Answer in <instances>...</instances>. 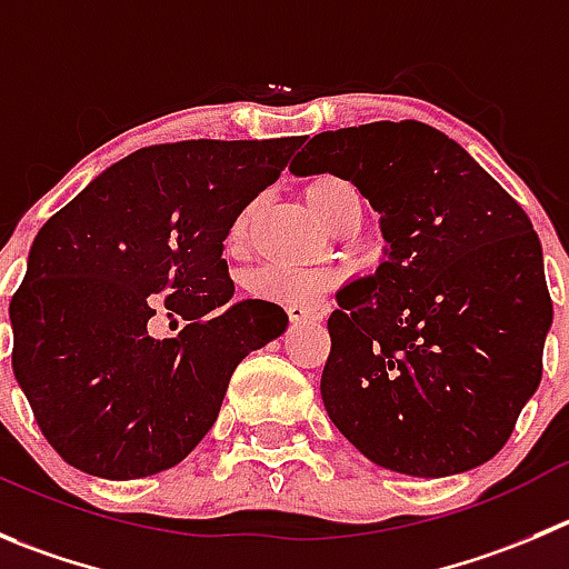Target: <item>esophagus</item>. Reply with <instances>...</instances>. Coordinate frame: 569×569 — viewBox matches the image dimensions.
<instances>
[{"label":"esophagus","mask_w":569,"mask_h":569,"mask_svg":"<svg viewBox=\"0 0 569 569\" xmlns=\"http://www.w3.org/2000/svg\"><path fill=\"white\" fill-rule=\"evenodd\" d=\"M288 316H290V321H296V323L318 321V318H321V310H316V307H307V305H290Z\"/></svg>","instance_id":"34e87169"}]
</instances>
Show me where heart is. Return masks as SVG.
<instances>
[{"label": "heart", "mask_w": 569, "mask_h": 569, "mask_svg": "<svg viewBox=\"0 0 569 569\" xmlns=\"http://www.w3.org/2000/svg\"><path fill=\"white\" fill-rule=\"evenodd\" d=\"M307 203L316 209V214L327 223H332L335 214L357 200L355 187H351L346 178L338 176H318L307 183L305 189ZM253 214V203L251 207L242 209L240 214L234 218L229 229V242L231 246H240L246 240L248 223H251ZM335 281H338V273L323 268H290V264H262V268L253 270L248 276V290H251L257 299H268V301H281V305H310L316 301L318 296L327 293L329 288H335Z\"/></svg>", "instance_id": "heart-1"}]
</instances>
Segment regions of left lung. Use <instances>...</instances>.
Wrapping results in <instances>:
<instances>
[{"instance_id":"obj_1","label":"left lung","mask_w":569,"mask_h":569,"mask_svg":"<svg viewBox=\"0 0 569 569\" xmlns=\"http://www.w3.org/2000/svg\"><path fill=\"white\" fill-rule=\"evenodd\" d=\"M346 178L380 212L375 276L329 316L321 397L377 467L447 478L506 447L553 323L542 246L517 200L436 128L323 131L290 164Z\"/></svg>"}]
</instances>
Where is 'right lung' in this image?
<instances>
[{"label": "right lung", "instance_id": "right-lung-1", "mask_svg": "<svg viewBox=\"0 0 569 569\" xmlns=\"http://www.w3.org/2000/svg\"><path fill=\"white\" fill-rule=\"evenodd\" d=\"M301 142L142 148L41 226L10 299L13 375L69 467L108 480L176 467L212 430L237 362L288 329L279 305H231L223 240ZM153 315L188 327L159 341Z\"/></svg>", "mask_w": 569, "mask_h": 569}]
</instances>
